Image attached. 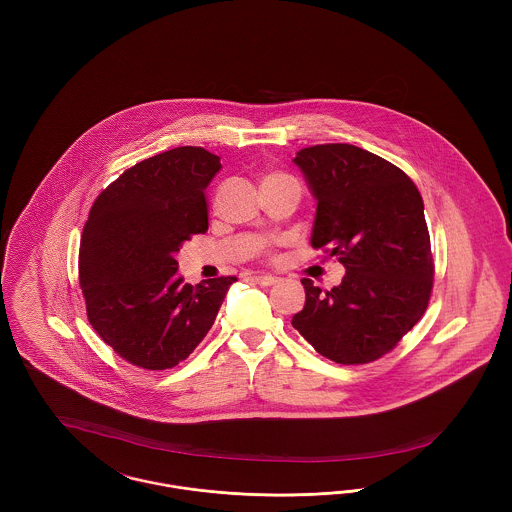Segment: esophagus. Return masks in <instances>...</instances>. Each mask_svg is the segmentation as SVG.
Here are the masks:
<instances>
[{
	"instance_id": "obj_1",
	"label": "esophagus",
	"mask_w": 512,
	"mask_h": 512,
	"mask_svg": "<svg viewBox=\"0 0 512 512\" xmlns=\"http://www.w3.org/2000/svg\"><path fill=\"white\" fill-rule=\"evenodd\" d=\"M253 280L259 284V286H274L278 282L276 276H270V274H259V276H253Z\"/></svg>"
}]
</instances>
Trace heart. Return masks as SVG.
Listing matches in <instances>:
<instances>
[{"label": "heart", "instance_id": "heart-1", "mask_svg": "<svg viewBox=\"0 0 512 512\" xmlns=\"http://www.w3.org/2000/svg\"><path fill=\"white\" fill-rule=\"evenodd\" d=\"M272 176H276V174H272Z\"/></svg>", "mask_w": 512, "mask_h": 512}]
</instances>
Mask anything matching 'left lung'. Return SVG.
I'll list each match as a JSON object with an SVG mask.
<instances>
[{"instance_id": "8db88e82", "label": "left lung", "mask_w": 512, "mask_h": 512, "mask_svg": "<svg viewBox=\"0 0 512 512\" xmlns=\"http://www.w3.org/2000/svg\"><path fill=\"white\" fill-rule=\"evenodd\" d=\"M293 161L317 197L311 244L347 270L332 290L301 280L307 299L293 328L334 363H372L430 303L434 259L422 195L399 167L351 144L303 147Z\"/></svg>"}]
</instances>
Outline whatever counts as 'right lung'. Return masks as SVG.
I'll return each mask as SVG.
<instances>
[{"label": "right lung", "mask_w": 512, "mask_h": 512, "mask_svg": "<svg viewBox=\"0 0 512 512\" xmlns=\"http://www.w3.org/2000/svg\"><path fill=\"white\" fill-rule=\"evenodd\" d=\"M220 157L203 147L157 153L96 197L82 230L78 280L99 338L130 365L167 370L211 330L238 280L186 284L174 255L209 228L205 188Z\"/></svg>", "instance_id": "obj_1"}]
</instances>
